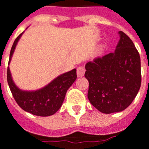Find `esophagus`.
I'll list each match as a JSON object with an SVG mask.
<instances>
[{"label":"esophagus","mask_w":149,"mask_h":149,"mask_svg":"<svg viewBox=\"0 0 149 149\" xmlns=\"http://www.w3.org/2000/svg\"><path fill=\"white\" fill-rule=\"evenodd\" d=\"M85 72H86V69L82 66H80V67L77 68V75L79 76V77H82V76H84Z\"/></svg>","instance_id":"esophagus-1"}]
</instances>
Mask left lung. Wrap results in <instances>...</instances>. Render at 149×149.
<instances>
[{
	"instance_id": "left-lung-1",
	"label": "left lung",
	"mask_w": 149,
	"mask_h": 149,
	"mask_svg": "<svg viewBox=\"0 0 149 149\" xmlns=\"http://www.w3.org/2000/svg\"><path fill=\"white\" fill-rule=\"evenodd\" d=\"M115 52L86 64L89 102L105 114L125 110L133 102L141 83V58L134 42L123 31Z\"/></svg>"
}]
</instances>
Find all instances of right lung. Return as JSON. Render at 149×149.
<instances>
[{
	"instance_id": "obj_1",
	"label": "right lung",
	"mask_w": 149,
	"mask_h": 149,
	"mask_svg": "<svg viewBox=\"0 0 149 149\" xmlns=\"http://www.w3.org/2000/svg\"><path fill=\"white\" fill-rule=\"evenodd\" d=\"M20 33L12 45L9 62L18 41L23 34ZM77 79L76 69L58 76L52 82L37 91H23L13 82L9 68L7 70V80L14 99L23 110L38 116H49L56 112L61 107L66 93Z\"/></svg>"
}]
</instances>
